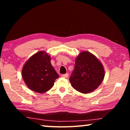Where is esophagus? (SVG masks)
Returning <instances> with one entry per match:
<instances>
[{
	"instance_id": "esophagus-1",
	"label": "esophagus",
	"mask_w": 130,
	"mask_h": 130,
	"mask_svg": "<svg viewBox=\"0 0 130 130\" xmlns=\"http://www.w3.org/2000/svg\"><path fill=\"white\" fill-rule=\"evenodd\" d=\"M68 76H69V74H68V73H66V74H62V75H61V76H62V77H65V78L68 77Z\"/></svg>"
}]
</instances>
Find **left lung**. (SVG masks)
<instances>
[{"label":"left lung","mask_w":130,"mask_h":130,"mask_svg":"<svg viewBox=\"0 0 130 130\" xmlns=\"http://www.w3.org/2000/svg\"><path fill=\"white\" fill-rule=\"evenodd\" d=\"M104 76V67L98 58L91 53L84 51L75 59L74 69L69 81L76 91L88 93L98 88Z\"/></svg>","instance_id":"left-lung-1"}]
</instances>
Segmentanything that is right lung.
I'll use <instances>...</instances> for the list:
<instances>
[{"label":"right lung","mask_w":130,"mask_h":130,"mask_svg":"<svg viewBox=\"0 0 130 130\" xmlns=\"http://www.w3.org/2000/svg\"><path fill=\"white\" fill-rule=\"evenodd\" d=\"M51 57L45 51H40L30 57L23 65L22 76L31 91L43 93L53 87L59 75L50 62Z\"/></svg>","instance_id":"1"}]
</instances>
